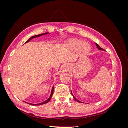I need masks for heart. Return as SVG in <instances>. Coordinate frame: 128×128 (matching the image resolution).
<instances>
[{
  "instance_id": "obj_1",
  "label": "heart",
  "mask_w": 128,
  "mask_h": 128,
  "mask_svg": "<svg viewBox=\"0 0 128 128\" xmlns=\"http://www.w3.org/2000/svg\"><path fill=\"white\" fill-rule=\"evenodd\" d=\"M67 47L72 50H78L80 49V51L84 54H87L90 51V46L84 40L76 38H70L66 42Z\"/></svg>"
}]
</instances>
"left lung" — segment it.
I'll return each mask as SVG.
<instances>
[{
    "label": "left lung",
    "instance_id": "1",
    "mask_svg": "<svg viewBox=\"0 0 128 128\" xmlns=\"http://www.w3.org/2000/svg\"><path fill=\"white\" fill-rule=\"evenodd\" d=\"M96 47H97V48L99 50H102V51H104V50L103 48H100V46H99V45L98 44H97L96 43ZM71 94H72V96H73V98H74V99L76 102H80V103H84V102H80V100H77L74 96V95L72 94V92L71 91Z\"/></svg>",
    "mask_w": 128,
    "mask_h": 128
}]
</instances>
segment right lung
Here are the masks:
<instances>
[{
    "label": "right lung",
    "mask_w": 128,
    "mask_h": 128,
    "mask_svg": "<svg viewBox=\"0 0 128 128\" xmlns=\"http://www.w3.org/2000/svg\"><path fill=\"white\" fill-rule=\"evenodd\" d=\"M48 34V32H45V33H43V34H38V35H35V36H32V37H31L29 39L27 40L26 42L25 43H26V42H29L31 40H32V39H33V38H36V37H40V36H42V35H44V34ZM53 91H54V86H53L52 88V90H51V94H50V96H49V98L46 100H45V101H44V102H41V103H40V104H30V103H28V102H26V103H28V104H31V105H34V106H37V105H40V104H46V103H48L50 100H51V98H52V95H53Z\"/></svg>",
    "instance_id": "obj_1"
}]
</instances>
